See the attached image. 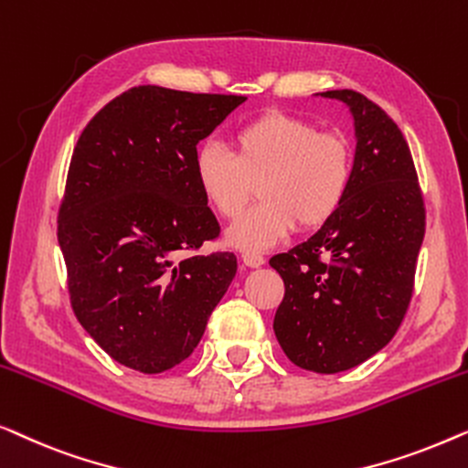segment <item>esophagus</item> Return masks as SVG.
Segmentation results:
<instances>
[{"label":"esophagus","instance_id":"1","mask_svg":"<svg viewBox=\"0 0 468 468\" xmlns=\"http://www.w3.org/2000/svg\"><path fill=\"white\" fill-rule=\"evenodd\" d=\"M241 261H243V265L252 267V269L265 265V256L259 254V252H243L241 254Z\"/></svg>","mask_w":468,"mask_h":468}]
</instances>
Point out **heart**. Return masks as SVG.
I'll list each match as a JSON object with an SVG mask.
<instances>
[{
    "label": "heart",
    "mask_w": 468,
    "mask_h": 468,
    "mask_svg": "<svg viewBox=\"0 0 468 468\" xmlns=\"http://www.w3.org/2000/svg\"><path fill=\"white\" fill-rule=\"evenodd\" d=\"M354 176V148L346 135L320 131L305 118L269 112L233 133V153L203 142L195 153V180L220 218H237L259 184V203L227 231L229 246L261 252L294 229L324 227L344 206Z\"/></svg>",
    "instance_id": "1"
}]
</instances>
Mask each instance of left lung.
<instances>
[{
	"label": "left lung",
	"instance_id": "obj_1",
	"mask_svg": "<svg viewBox=\"0 0 468 468\" xmlns=\"http://www.w3.org/2000/svg\"><path fill=\"white\" fill-rule=\"evenodd\" d=\"M318 95L346 103L354 118L352 186L318 233L269 261L286 286L273 331L297 367L341 373L378 354L399 331L426 212L397 122L356 90Z\"/></svg>",
	"mask_w": 468,
	"mask_h": 468
}]
</instances>
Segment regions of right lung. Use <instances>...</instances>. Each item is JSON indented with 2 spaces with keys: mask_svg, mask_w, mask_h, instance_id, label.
<instances>
[{
  "mask_svg": "<svg viewBox=\"0 0 468 468\" xmlns=\"http://www.w3.org/2000/svg\"><path fill=\"white\" fill-rule=\"evenodd\" d=\"M243 101L144 84L76 144L57 237L76 318L116 363L163 373L186 360L235 278V254H197L220 227L195 153Z\"/></svg>",
  "mask_w": 468,
  "mask_h": 468,
  "instance_id": "right-lung-1",
  "label": "right lung"
}]
</instances>
